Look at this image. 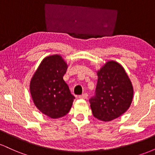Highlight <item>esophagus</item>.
Segmentation results:
<instances>
[{"mask_svg": "<svg viewBox=\"0 0 155 155\" xmlns=\"http://www.w3.org/2000/svg\"><path fill=\"white\" fill-rule=\"evenodd\" d=\"M87 97H88L87 93H84V94H82V95L79 96V97L80 99H87Z\"/></svg>", "mask_w": 155, "mask_h": 155, "instance_id": "obj_1", "label": "esophagus"}]
</instances>
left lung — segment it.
I'll use <instances>...</instances> for the list:
<instances>
[{
    "instance_id": "8db88e82",
    "label": "left lung",
    "mask_w": 155,
    "mask_h": 155,
    "mask_svg": "<svg viewBox=\"0 0 155 155\" xmlns=\"http://www.w3.org/2000/svg\"><path fill=\"white\" fill-rule=\"evenodd\" d=\"M95 94L90 99L92 114L104 122L117 118L128 109L133 88L123 67L108 61L97 71Z\"/></svg>"
}]
</instances>
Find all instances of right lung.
I'll list each match as a JSON object with an SVG mask.
<instances>
[{"instance_id":"add662e5","label":"right lung","mask_w":155,"mask_h":155,"mask_svg":"<svg viewBox=\"0 0 155 155\" xmlns=\"http://www.w3.org/2000/svg\"><path fill=\"white\" fill-rule=\"evenodd\" d=\"M67 68L60 55H51L42 60L31 79L30 90L33 103L50 118L66 115L75 98L63 80Z\"/></svg>"}]
</instances>
